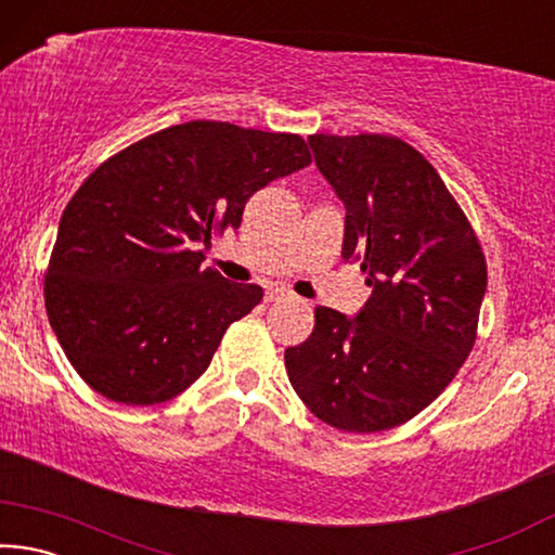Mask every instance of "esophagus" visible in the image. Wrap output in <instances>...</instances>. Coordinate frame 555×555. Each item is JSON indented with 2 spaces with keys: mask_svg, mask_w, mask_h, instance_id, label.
Returning a JSON list of instances; mask_svg holds the SVG:
<instances>
[{
  "mask_svg": "<svg viewBox=\"0 0 555 555\" xmlns=\"http://www.w3.org/2000/svg\"><path fill=\"white\" fill-rule=\"evenodd\" d=\"M269 304H276V300H284V298H288V291L286 288H267V296H264Z\"/></svg>",
  "mask_w": 555,
  "mask_h": 555,
  "instance_id": "1",
  "label": "esophagus"
}]
</instances>
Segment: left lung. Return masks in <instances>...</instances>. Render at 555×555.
<instances>
[{
  "label": "left lung",
  "mask_w": 555,
  "mask_h": 555,
  "mask_svg": "<svg viewBox=\"0 0 555 555\" xmlns=\"http://www.w3.org/2000/svg\"><path fill=\"white\" fill-rule=\"evenodd\" d=\"M345 205L343 259L367 274L357 315L315 308L306 343L284 352L291 387L347 434L406 424L443 391L475 345L487 291L480 242L416 149L397 137H308Z\"/></svg>",
  "instance_id": "1"
}]
</instances>
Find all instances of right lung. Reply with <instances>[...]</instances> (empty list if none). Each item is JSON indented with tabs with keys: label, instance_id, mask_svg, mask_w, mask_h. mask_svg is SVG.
<instances>
[{
	"label": "right lung",
	"instance_id": "add662e5",
	"mask_svg": "<svg viewBox=\"0 0 555 555\" xmlns=\"http://www.w3.org/2000/svg\"><path fill=\"white\" fill-rule=\"evenodd\" d=\"M311 164L298 134L195 119L107 158L65 205L46 313L75 372L109 401L152 406L208 370L264 291L203 267L215 232Z\"/></svg>",
	"mask_w": 555,
	"mask_h": 555
}]
</instances>
